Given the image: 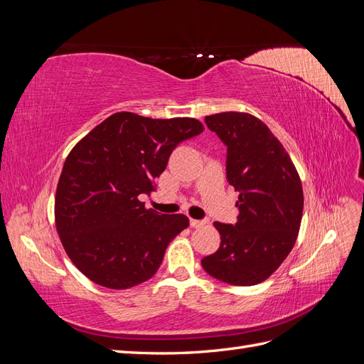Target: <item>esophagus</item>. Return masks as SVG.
<instances>
[{
  "mask_svg": "<svg viewBox=\"0 0 364 364\" xmlns=\"http://www.w3.org/2000/svg\"><path fill=\"white\" fill-rule=\"evenodd\" d=\"M205 225H206L205 220H196V218H190V226H191V228H202V226H205Z\"/></svg>",
  "mask_w": 364,
  "mask_h": 364,
  "instance_id": "esophagus-1",
  "label": "esophagus"
}]
</instances>
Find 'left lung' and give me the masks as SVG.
Returning a JSON list of instances; mask_svg holds the SVG:
<instances>
[{"label":"left lung","mask_w":364,"mask_h":364,"mask_svg":"<svg viewBox=\"0 0 364 364\" xmlns=\"http://www.w3.org/2000/svg\"><path fill=\"white\" fill-rule=\"evenodd\" d=\"M226 146V179L240 193L238 222H215L222 243L202 267L230 285L266 281L287 258L301 228L304 193L294 165L261 119L245 112L205 117Z\"/></svg>","instance_id":"obj_1"}]
</instances>
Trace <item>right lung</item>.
<instances>
[{
  "instance_id": "obj_1",
  "label": "right lung",
  "mask_w": 364,
  "mask_h": 364,
  "mask_svg": "<svg viewBox=\"0 0 364 364\" xmlns=\"http://www.w3.org/2000/svg\"><path fill=\"white\" fill-rule=\"evenodd\" d=\"M203 132L194 118L153 119L117 112L94 127L63 164L54 203L68 257L85 277L112 290L150 279L170 241L188 226L183 214L146 209L153 181L179 142Z\"/></svg>"
}]
</instances>
